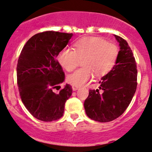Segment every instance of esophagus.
I'll list each match as a JSON object with an SVG mask.
<instances>
[{
	"label": "esophagus",
	"mask_w": 152,
	"mask_h": 152,
	"mask_svg": "<svg viewBox=\"0 0 152 152\" xmlns=\"http://www.w3.org/2000/svg\"><path fill=\"white\" fill-rule=\"evenodd\" d=\"M72 88L74 91H76L78 90V88H79V86H72Z\"/></svg>",
	"instance_id": "obj_1"
}]
</instances>
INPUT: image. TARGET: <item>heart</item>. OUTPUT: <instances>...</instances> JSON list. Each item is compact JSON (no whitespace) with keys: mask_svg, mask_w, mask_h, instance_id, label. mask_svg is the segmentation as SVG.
<instances>
[{"mask_svg":"<svg viewBox=\"0 0 152 152\" xmlns=\"http://www.w3.org/2000/svg\"><path fill=\"white\" fill-rule=\"evenodd\" d=\"M118 56L116 44L107 43L98 37H84L76 41L74 50L64 48L59 52L57 59L67 71H71L80 64L84 67L69 75L67 81L74 86H80L89 80L93 74L96 76H105L113 69Z\"/></svg>","mask_w":152,"mask_h":152,"instance_id":"b5f03b06","label":"heart"}]
</instances>
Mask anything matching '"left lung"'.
<instances>
[{
  "label": "left lung",
  "instance_id": "1",
  "mask_svg": "<svg viewBox=\"0 0 152 152\" xmlns=\"http://www.w3.org/2000/svg\"><path fill=\"white\" fill-rule=\"evenodd\" d=\"M114 36L120 46L116 64L101 78L99 89L89 90L84 102L87 116L99 122L111 121L121 116L137 90V64L132 50L124 38Z\"/></svg>",
  "mask_w": 152,
  "mask_h": 152
}]
</instances>
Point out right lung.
Segmentation results:
<instances>
[{"instance_id":"1","label":"right lung","mask_w":152,"mask_h":152,"mask_svg":"<svg viewBox=\"0 0 152 152\" xmlns=\"http://www.w3.org/2000/svg\"><path fill=\"white\" fill-rule=\"evenodd\" d=\"M73 34L45 31L32 36L21 50L17 64V83L23 104L35 118L53 121L64 115L65 103L72 94L66 84L58 93L65 74L56 60Z\"/></svg>"}]
</instances>
